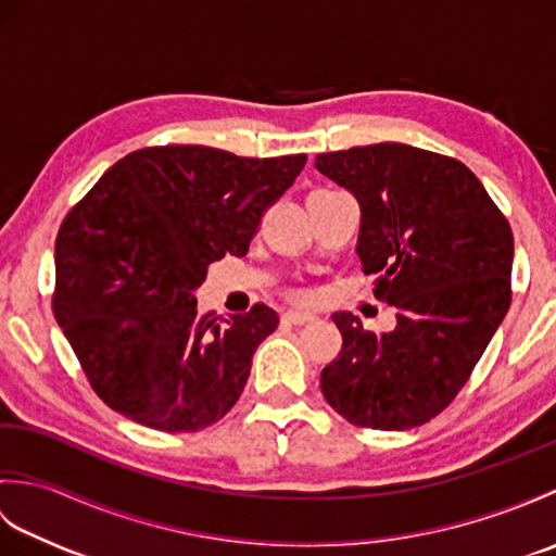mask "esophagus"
Instances as JSON below:
<instances>
[{"instance_id":"34e87169","label":"esophagus","mask_w":556,"mask_h":556,"mask_svg":"<svg viewBox=\"0 0 556 556\" xmlns=\"http://www.w3.org/2000/svg\"><path fill=\"white\" fill-rule=\"evenodd\" d=\"M281 320L291 323V325H305V323H313L315 315L308 311H287L285 315H281Z\"/></svg>"}]
</instances>
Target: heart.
Returning a JSON list of instances; mask_svg holds the SVG:
<instances>
[{"instance_id":"1","label":"heart","mask_w":556,"mask_h":556,"mask_svg":"<svg viewBox=\"0 0 556 556\" xmlns=\"http://www.w3.org/2000/svg\"><path fill=\"white\" fill-rule=\"evenodd\" d=\"M299 299H308V291H296Z\"/></svg>"}]
</instances>
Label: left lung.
<instances>
[{"label": "left lung", "instance_id": "obj_1", "mask_svg": "<svg viewBox=\"0 0 556 556\" xmlns=\"http://www.w3.org/2000/svg\"><path fill=\"white\" fill-rule=\"evenodd\" d=\"M361 205L356 253L392 332L334 313L341 351L320 375L339 416L358 428L410 430L442 413L485 353L511 303L514 233L464 162L404 143L315 157Z\"/></svg>", "mask_w": 556, "mask_h": 556}]
</instances>
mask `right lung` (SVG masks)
<instances>
[{"mask_svg":"<svg viewBox=\"0 0 556 556\" xmlns=\"http://www.w3.org/2000/svg\"><path fill=\"white\" fill-rule=\"evenodd\" d=\"M305 155L239 157L205 146L128 152L68 212L54 243L52 311L90 387L112 410L162 432H195L239 401L277 313L219 323L195 289L243 257L263 212Z\"/></svg>","mask_w":556,"mask_h":556,"instance_id":"add662e5","label":"right lung"}]
</instances>
